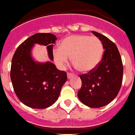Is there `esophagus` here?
<instances>
[{
  "instance_id": "34e87169",
  "label": "esophagus",
  "mask_w": 135,
  "mask_h": 135,
  "mask_svg": "<svg viewBox=\"0 0 135 135\" xmlns=\"http://www.w3.org/2000/svg\"><path fill=\"white\" fill-rule=\"evenodd\" d=\"M72 76H73V74H72V73H67V78H68V79H70L71 77H72Z\"/></svg>"
}]
</instances>
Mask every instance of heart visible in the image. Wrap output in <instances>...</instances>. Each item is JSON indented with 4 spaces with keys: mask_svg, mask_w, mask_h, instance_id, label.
Returning a JSON list of instances; mask_svg holds the SVG:
<instances>
[{
    "mask_svg": "<svg viewBox=\"0 0 135 135\" xmlns=\"http://www.w3.org/2000/svg\"><path fill=\"white\" fill-rule=\"evenodd\" d=\"M103 46L97 37L86 35H75L66 37L60 43L59 49H54L52 57L55 63L64 69L69 63L72 64L81 72L94 71L101 61Z\"/></svg>",
    "mask_w": 135,
    "mask_h": 135,
    "instance_id": "obj_1",
    "label": "heart"
}]
</instances>
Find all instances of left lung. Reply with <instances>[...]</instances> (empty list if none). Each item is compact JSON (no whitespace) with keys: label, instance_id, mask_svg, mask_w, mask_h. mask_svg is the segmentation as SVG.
<instances>
[{"label":"left lung","instance_id":"left-lung-1","mask_svg":"<svg viewBox=\"0 0 135 135\" xmlns=\"http://www.w3.org/2000/svg\"><path fill=\"white\" fill-rule=\"evenodd\" d=\"M92 33L100 40L105 51L94 71L80 75L82 86L78 97L85 105L98 108L107 105L117 97L122 84L123 67L117 46L105 36L97 32Z\"/></svg>","mask_w":135,"mask_h":135}]
</instances>
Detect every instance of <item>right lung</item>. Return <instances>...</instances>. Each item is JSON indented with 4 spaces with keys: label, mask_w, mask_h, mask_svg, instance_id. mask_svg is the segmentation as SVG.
Masks as SVG:
<instances>
[{
    "label": "right lung",
    "mask_w": 135,
    "mask_h": 135,
    "mask_svg": "<svg viewBox=\"0 0 135 135\" xmlns=\"http://www.w3.org/2000/svg\"><path fill=\"white\" fill-rule=\"evenodd\" d=\"M57 39L50 33H37L17 48L12 60L10 78L14 92L21 103L34 109L51 106L59 98L67 80L65 71L57 69L51 61L36 62L31 56L35 43L46 45L51 61L52 46Z\"/></svg>",
    "instance_id": "right-lung-1"
}]
</instances>
